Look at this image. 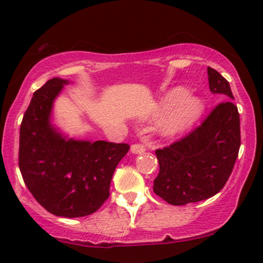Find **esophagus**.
<instances>
[{
    "instance_id": "obj_1",
    "label": "esophagus",
    "mask_w": 263,
    "mask_h": 263,
    "mask_svg": "<svg viewBox=\"0 0 263 263\" xmlns=\"http://www.w3.org/2000/svg\"><path fill=\"white\" fill-rule=\"evenodd\" d=\"M144 151H146V147L143 144L135 143L131 146V152L135 153V155H142V153H144Z\"/></svg>"
}]
</instances>
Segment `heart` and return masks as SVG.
<instances>
[{
  "label": "heart",
  "instance_id": "heart-1",
  "mask_svg": "<svg viewBox=\"0 0 263 263\" xmlns=\"http://www.w3.org/2000/svg\"><path fill=\"white\" fill-rule=\"evenodd\" d=\"M203 111L200 99L190 95L182 86L173 87L157 102L155 116H162L158 123L159 134L173 137L188 129L199 119Z\"/></svg>",
  "mask_w": 263,
  "mask_h": 263
}]
</instances>
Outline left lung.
Returning <instances> with one entry per match:
<instances>
[{"mask_svg":"<svg viewBox=\"0 0 263 263\" xmlns=\"http://www.w3.org/2000/svg\"><path fill=\"white\" fill-rule=\"evenodd\" d=\"M210 91L228 101L220 102L206 119L180 141L157 149L159 173L153 192L172 205L197 203L224 188L236 162L241 144L240 115L230 101V84L208 66Z\"/></svg>","mask_w":263,"mask_h":263,"instance_id":"left-lung-1","label":"left lung"}]
</instances>
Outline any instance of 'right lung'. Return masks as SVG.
Masks as SVG:
<instances>
[{
    "mask_svg": "<svg viewBox=\"0 0 263 263\" xmlns=\"http://www.w3.org/2000/svg\"><path fill=\"white\" fill-rule=\"evenodd\" d=\"M68 84L53 78L33 93L21 123L18 164L27 188L45 210L81 218L108 198L114 172L129 146L74 140L53 125L54 100Z\"/></svg>",
    "mask_w": 263,
    "mask_h": 263,
    "instance_id": "right-lung-1",
    "label": "right lung"
}]
</instances>
